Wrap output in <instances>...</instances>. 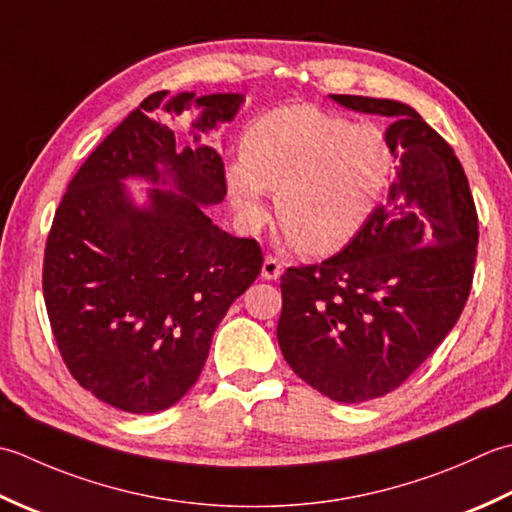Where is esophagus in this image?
I'll return each mask as SVG.
<instances>
[{"label": "esophagus", "mask_w": 512, "mask_h": 512, "mask_svg": "<svg viewBox=\"0 0 512 512\" xmlns=\"http://www.w3.org/2000/svg\"><path fill=\"white\" fill-rule=\"evenodd\" d=\"M280 274H283V263L276 256H265V263H263V278L265 280H276Z\"/></svg>", "instance_id": "obj_1"}]
</instances>
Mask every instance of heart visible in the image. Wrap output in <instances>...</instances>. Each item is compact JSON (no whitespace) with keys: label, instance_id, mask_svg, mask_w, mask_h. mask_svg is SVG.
<instances>
[{"label":"heart","instance_id":"b5f03b06","mask_svg":"<svg viewBox=\"0 0 512 512\" xmlns=\"http://www.w3.org/2000/svg\"><path fill=\"white\" fill-rule=\"evenodd\" d=\"M391 172L393 152L375 125L289 106L249 125L243 156L227 165V185L252 227L267 216V187L276 190V214L289 241L309 254H331L369 221Z\"/></svg>","mask_w":512,"mask_h":512}]
</instances>
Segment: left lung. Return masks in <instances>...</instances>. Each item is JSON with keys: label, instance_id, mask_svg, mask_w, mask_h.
<instances>
[{"label": "left lung", "instance_id": "1", "mask_svg": "<svg viewBox=\"0 0 512 512\" xmlns=\"http://www.w3.org/2000/svg\"><path fill=\"white\" fill-rule=\"evenodd\" d=\"M331 99L393 119L398 179L340 254L285 271L278 344L309 387L356 404L398 389L453 329L479 229L462 163L420 114L391 99Z\"/></svg>", "mask_w": 512, "mask_h": 512}]
</instances>
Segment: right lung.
Masks as SVG:
<instances>
[{"mask_svg":"<svg viewBox=\"0 0 512 512\" xmlns=\"http://www.w3.org/2000/svg\"><path fill=\"white\" fill-rule=\"evenodd\" d=\"M165 95L143 99L81 165L44 254L61 358L79 387L128 413L163 411L194 387L216 327L263 267L254 238L223 232L203 212L223 201L227 181L221 154L198 130L232 121L243 97L170 99L168 112L203 108L194 145L179 152L174 132L152 117ZM128 175L172 180L182 194L153 191L149 210L139 211L124 194Z\"/></svg>","mask_w":512,"mask_h":512,"instance_id":"add662e5","label":"right lung"}]
</instances>
